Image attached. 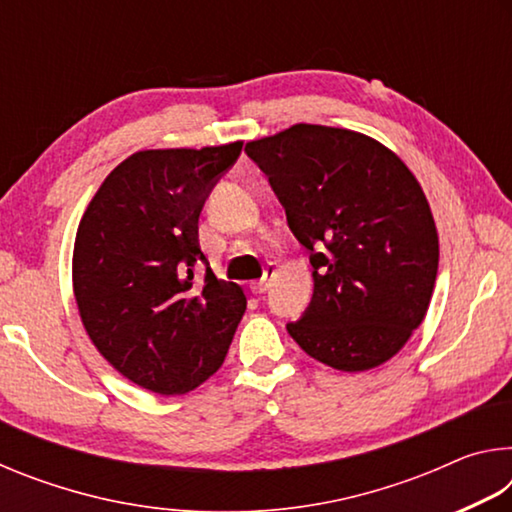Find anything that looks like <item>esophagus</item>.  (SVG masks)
<instances>
[{
    "label": "esophagus",
    "mask_w": 512,
    "mask_h": 512,
    "mask_svg": "<svg viewBox=\"0 0 512 512\" xmlns=\"http://www.w3.org/2000/svg\"><path fill=\"white\" fill-rule=\"evenodd\" d=\"M275 273H277L275 266H266L262 280L253 282V291H255V293H266L268 289H271V284H273V280H275Z\"/></svg>",
    "instance_id": "obj_1"
}]
</instances>
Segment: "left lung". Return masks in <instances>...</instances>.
I'll return each mask as SVG.
<instances>
[{
	"label": "left lung",
	"mask_w": 512,
	"mask_h": 512,
	"mask_svg": "<svg viewBox=\"0 0 512 512\" xmlns=\"http://www.w3.org/2000/svg\"><path fill=\"white\" fill-rule=\"evenodd\" d=\"M309 250L314 296L287 329L343 372L386 363L427 314L438 232L409 167L368 135L318 124L246 144Z\"/></svg>",
	"instance_id": "1"
}]
</instances>
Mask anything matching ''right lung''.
Returning a JSON list of instances; mask_svg holds the SVG:
<instances>
[{
  "mask_svg": "<svg viewBox=\"0 0 512 512\" xmlns=\"http://www.w3.org/2000/svg\"><path fill=\"white\" fill-rule=\"evenodd\" d=\"M244 142L137 151L108 173L76 230L72 280L85 332L112 368L160 395L210 379L246 311L207 259L198 216Z\"/></svg>",
  "mask_w": 512,
  "mask_h": 512,
  "instance_id": "1",
  "label": "right lung"
}]
</instances>
